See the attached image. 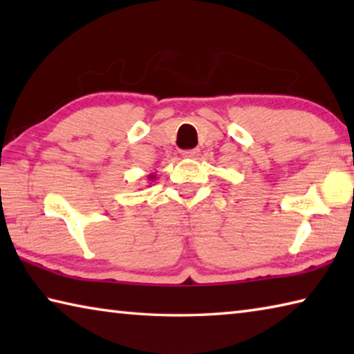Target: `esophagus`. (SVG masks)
Masks as SVG:
<instances>
[{
  "label": "esophagus",
  "instance_id": "esophagus-1",
  "mask_svg": "<svg viewBox=\"0 0 354 354\" xmlns=\"http://www.w3.org/2000/svg\"><path fill=\"white\" fill-rule=\"evenodd\" d=\"M198 154H200V149L198 148H195V149H184V151H183L184 158H189V159L198 158Z\"/></svg>",
  "mask_w": 354,
  "mask_h": 354
}]
</instances>
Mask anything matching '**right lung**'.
<instances>
[{
	"label": "right lung",
	"instance_id": "1",
	"mask_svg": "<svg viewBox=\"0 0 354 354\" xmlns=\"http://www.w3.org/2000/svg\"><path fill=\"white\" fill-rule=\"evenodd\" d=\"M148 179H149V181H153V179H154V173H151V175H148Z\"/></svg>",
	"mask_w": 354,
	"mask_h": 354
}]
</instances>
